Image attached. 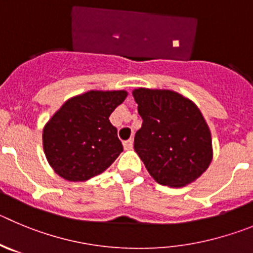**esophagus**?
I'll return each mask as SVG.
<instances>
[{
  "mask_svg": "<svg viewBox=\"0 0 253 253\" xmlns=\"http://www.w3.org/2000/svg\"><path fill=\"white\" fill-rule=\"evenodd\" d=\"M123 145H124L125 149H131L133 148V139H128V140L123 142Z\"/></svg>",
  "mask_w": 253,
  "mask_h": 253,
  "instance_id": "obj_1",
  "label": "esophagus"
}]
</instances>
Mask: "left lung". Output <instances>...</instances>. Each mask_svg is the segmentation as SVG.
Returning a JSON list of instances; mask_svg holds the SVG:
<instances>
[{"label":"left lung","instance_id":"8db88e82","mask_svg":"<svg viewBox=\"0 0 253 253\" xmlns=\"http://www.w3.org/2000/svg\"><path fill=\"white\" fill-rule=\"evenodd\" d=\"M142 117L134 149L159 184L183 187L212 162V138L196 104L172 90L133 91Z\"/></svg>","mask_w":253,"mask_h":253}]
</instances>
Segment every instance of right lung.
Wrapping results in <instances>:
<instances>
[{"label":"right lung","instance_id":"right-lung-1","mask_svg":"<svg viewBox=\"0 0 253 253\" xmlns=\"http://www.w3.org/2000/svg\"><path fill=\"white\" fill-rule=\"evenodd\" d=\"M126 91H87L69 99L43 128L46 159L56 174L83 182L100 174L123 152L109 117Z\"/></svg>","mask_w":253,"mask_h":253}]
</instances>
